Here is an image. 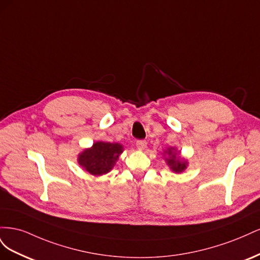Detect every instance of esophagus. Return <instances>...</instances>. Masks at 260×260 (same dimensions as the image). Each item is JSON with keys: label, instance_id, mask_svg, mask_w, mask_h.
I'll use <instances>...</instances> for the list:
<instances>
[{"label": "esophagus", "instance_id": "obj_1", "mask_svg": "<svg viewBox=\"0 0 260 260\" xmlns=\"http://www.w3.org/2000/svg\"><path fill=\"white\" fill-rule=\"evenodd\" d=\"M147 145V142L145 140H138L137 141V147L140 149V151H143V149H145Z\"/></svg>", "mask_w": 260, "mask_h": 260}]
</instances>
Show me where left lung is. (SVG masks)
Returning a JSON list of instances; mask_svg holds the SVG:
<instances>
[{"instance_id": "1", "label": "left lung", "mask_w": 260, "mask_h": 260, "mask_svg": "<svg viewBox=\"0 0 260 260\" xmlns=\"http://www.w3.org/2000/svg\"><path fill=\"white\" fill-rule=\"evenodd\" d=\"M164 154H167L166 161H167V165L170 167V169L172 171L177 172V174L184 171V169L187 166V161L185 159L180 158V157L177 155V149L176 148L169 147L167 151L164 152Z\"/></svg>"}]
</instances>
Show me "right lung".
I'll list each match as a JSON object with an SVG mask.
<instances>
[{
    "instance_id": "obj_1",
    "label": "right lung",
    "mask_w": 260,
    "mask_h": 260,
    "mask_svg": "<svg viewBox=\"0 0 260 260\" xmlns=\"http://www.w3.org/2000/svg\"><path fill=\"white\" fill-rule=\"evenodd\" d=\"M123 147L119 143L95 142L92 147L84 149L78 156L80 166L93 176H102L111 171L122 153Z\"/></svg>"
}]
</instances>
